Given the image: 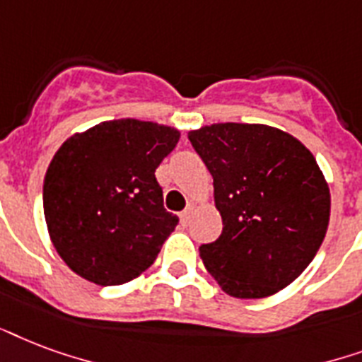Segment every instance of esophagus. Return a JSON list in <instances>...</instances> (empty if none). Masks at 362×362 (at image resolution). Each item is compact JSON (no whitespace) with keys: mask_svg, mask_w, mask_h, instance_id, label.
I'll list each match as a JSON object with an SVG mask.
<instances>
[{"mask_svg":"<svg viewBox=\"0 0 362 362\" xmlns=\"http://www.w3.org/2000/svg\"><path fill=\"white\" fill-rule=\"evenodd\" d=\"M192 211H194V206H189L183 213H181V215H179V219H181V225H183V226L189 225L190 217H192Z\"/></svg>","mask_w":362,"mask_h":362,"instance_id":"esophagus-1","label":"esophagus"}]
</instances>
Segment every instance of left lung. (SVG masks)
Returning a JSON list of instances; mask_svg holds the SVG:
<instances>
[{
  "instance_id": "left-lung-1",
  "label": "left lung",
  "mask_w": 362,
  "mask_h": 362,
  "mask_svg": "<svg viewBox=\"0 0 362 362\" xmlns=\"http://www.w3.org/2000/svg\"><path fill=\"white\" fill-rule=\"evenodd\" d=\"M213 175L223 219L200 247L206 270L234 298H266L306 270L330 217V190L304 143L268 124L217 122L189 132Z\"/></svg>"
}]
</instances>
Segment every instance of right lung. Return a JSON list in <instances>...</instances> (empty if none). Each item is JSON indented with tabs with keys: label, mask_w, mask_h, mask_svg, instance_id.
<instances>
[{
	"label": "right lung",
	"mask_w": 362,
	"mask_h": 362,
	"mask_svg": "<svg viewBox=\"0 0 362 362\" xmlns=\"http://www.w3.org/2000/svg\"><path fill=\"white\" fill-rule=\"evenodd\" d=\"M179 137L172 126L119 119L62 143L45 173L43 211L56 253L77 276L122 285L155 262L179 223L155 172Z\"/></svg>",
	"instance_id": "add662e5"
}]
</instances>
